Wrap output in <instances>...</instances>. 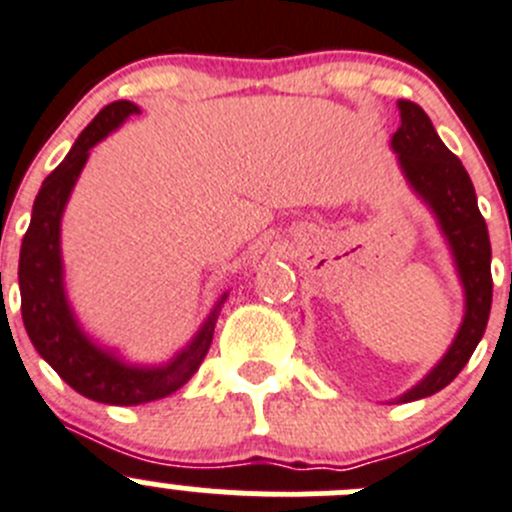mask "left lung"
<instances>
[{"instance_id": "obj_1", "label": "left lung", "mask_w": 512, "mask_h": 512, "mask_svg": "<svg viewBox=\"0 0 512 512\" xmlns=\"http://www.w3.org/2000/svg\"><path fill=\"white\" fill-rule=\"evenodd\" d=\"M398 109H401V126L391 136V149L398 154V164L413 194L438 221L465 296L463 323L448 351L430 368L428 376H423V381L396 398V403H411L448 386L470 361L488 326L493 276H490L488 226L480 216L478 196L468 171L458 156L440 141L438 131L433 129L421 106L401 99Z\"/></svg>"}]
</instances>
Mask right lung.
Here are the masks:
<instances>
[{"instance_id": "obj_1", "label": "right lung", "mask_w": 512, "mask_h": 512, "mask_svg": "<svg viewBox=\"0 0 512 512\" xmlns=\"http://www.w3.org/2000/svg\"><path fill=\"white\" fill-rule=\"evenodd\" d=\"M134 114H139L136 104L114 101L91 119L62 164L44 179L19 251L22 321L29 341L62 381L82 396L106 406H139L179 391L199 371L209 353L216 318L229 298V293H224L196 336L171 361L159 366L126 363L116 356V351L91 341L79 326L64 288L62 216L89 151Z\"/></svg>"}]
</instances>
